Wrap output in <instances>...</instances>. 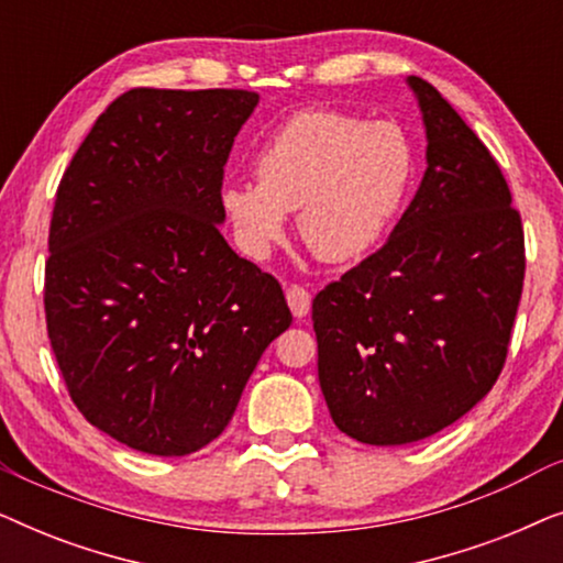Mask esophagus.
<instances>
[{
    "label": "esophagus",
    "instance_id": "1",
    "mask_svg": "<svg viewBox=\"0 0 563 563\" xmlns=\"http://www.w3.org/2000/svg\"><path fill=\"white\" fill-rule=\"evenodd\" d=\"M287 302H289V310H291V314H295V318H305V314L310 312V307H312V297L305 287H299V284H291V287L287 289Z\"/></svg>",
    "mask_w": 563,
    "mask_h": 563
}]
</instances>
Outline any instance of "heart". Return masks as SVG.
Masks as SVG:
<instances>
[{
	"label": "heart",
	"instance_id": "obj_1",
	"mask_svg": "<svg viewBox=\"0 0 563 563\" xmlns=\"http://www.w3.org/2000/svg\"><path fill=\"white\" fill-rule=\"evenodd\" d=\"M251 179H225L220 207L253 258L287 233L297 210L299 235L328 264L374 251L395 222L415 176L412 141L397 122L310 107L289 114L253 153Z\"/></svg>",
	"mask_w": 563,
	"mask_h": 563
}]
</instances>
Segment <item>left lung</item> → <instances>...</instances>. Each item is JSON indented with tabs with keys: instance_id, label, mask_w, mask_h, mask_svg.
<instances>
[{
	"instance_id": "8db88e82",
	"label": "left lung",
	"mask_w": 563,
	"mask_h": 563,
	"mask_svg": "<svg viewBox=\"0 0 563 563\" xmlns=\"http://www.w3.org/2000/svg\"><path fill=\"white\" fill-rule=\"evenodd\" d=\"M428 168L379 251L312 299L330 418L368 445L449 428L507 358L526 238L497 161L433 84L407 76Z\"/></svg>"
}]
</instances>
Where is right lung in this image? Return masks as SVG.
<instances>
[{"label": "right lung", "instance_id": "right-lung-1", "mask_svg": "<svg viewBox=\"0 0 563 563\" xmlns=\"http://www.w3.org/2000/svg\"><path fill=\"white\" fill-rule=\"evenodd\" d=\"M256 104L245 89H130L58 184L51 349L84 418L135 451L214 441L291 325L282 284L220 235L222 168Z\"/></svg>", "mask_w": 563, "mask_h": 563}]
</instances>
